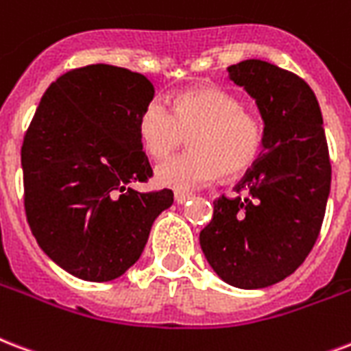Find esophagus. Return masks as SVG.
I'll return each instance as SVG.
<instances>
[{
	"label": "esophagus",
	"mask_w": 351,
	"mask_h": 351,
	"mask_svg": "<svg viewBox=\"0 0 351 351\" xmlns=\"http://www.w3.org/2000/svg\"><path fill=\"white\" fill-rule=\"evenodd\" d=\"M193 199V195H186V193H175V202L176 204H186L187 200Z\"/></svg>",
	"instance_id": "esophagus-1"
}]
</instances>
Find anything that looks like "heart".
<instances>
[{"mask_svg": "<svg viewBox=\"0 0 351 351\" xmlns=\"http://www.w3.org/2000/svg\"><path fill=\"white\" fill-rule=\"evenodd\" d=\"M138 134L147 154L156 160L184 145L191 136L193 151L156 167L158 184L178 193L208 186L223 173H245L258 162L263 147L261 123L241 110L239 99L213 86L182 92L173 108L165 99H151L138 119Z\"/></svg>", "mask_w": 351, "mask_h": 351, "instance_id": "obj_1", "label": "heart"}]
</instances>
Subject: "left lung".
Returning <instances> with one entry per match:
<instances>
[{
	"mask_svg": "<svg viewBox=\"0 0 351 351\" xmlns=\"http://www.w3.org/2000/svg\"><path fill=\"white\" fill-rule=\"evenodd\" d=\"M228 77L258 104L263 154L235 186L247 199L213 202L200 248L223 282L263 289L291 276L317 243L330 197V152L306 80L258 58L230 66Z\"/></svg>",
	"mask_w": 351,
	"mask_h": 351,
	"instance_id": "1",
	"label": "left lung"
}]
</instances>
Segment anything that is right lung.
<instances>
[{
    "label": "right lung",
    "mask_w": 351,
    "mask_h": 351,
    "mask_svg": "<svg viewBox=\"0 0 351 351\" xmlns=\"http://www.w3.org/2000/svg\"><path fill=\"white\" fill-rule=\"evenodd\" d=\"M154 97L145 75L92 64L58 77L21 145L27 223L47 258L75 278L110 282L132 267L173 191L140 193L147 160L138 119Z\"/></svg>",
    "instance_id": "add662e5"
}]
</instances>
